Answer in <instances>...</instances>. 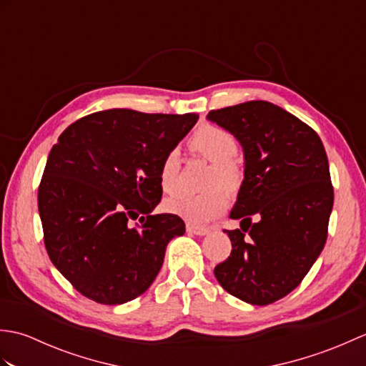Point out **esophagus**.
<instances>
[{"mask_svg": "<svg viewBox=\"0 0 366 366\" xmlns=\"http://www.w3.org/2000/svg\"><path fill=\"white\" fill-rule=\"evenodd\" d=\"M187 232L195 236H204L209 232V228L206 227H197V224H187Z\"/></svg>", "mask_w": 366, "mask_h": 366, "instance_id": "obj_1", "label": "esophagus"}]
</instances>
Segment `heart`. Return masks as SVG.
<instances>
[{
	"mask_svg": "<svg viewBox=\"0 0 366 366\" xmlns=\"http://www.w3.org/2000/svg\"><path fill=\"white\" fill-rule=\"evenodd\" d=\"M190 147L201 157L212 163L207 176V187H215L204 193H181L165 201L167 212L182 220L203 224L219 217L227 207V197L219 185L227 190H236L242 182V169L234 159L237 139L231 132L215 126H204L190 138ZM181 173V152L176 147L163 155L159 168V182L165 193H176Z\"/></svg>",
	"mask_w": 366,
	"mask_h": 366,
	"instance_id": "1",
	"label": "heart"
}]
</instances>
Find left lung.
<instances>
[{"mask_svg": "<svg viewBox=\"0 0 366 366\" xmlns=\"http://www.w3.org/2000/svg\"><path fill=\"white\" fill-rule=\"evenodd\" d=\"M244 147L245 169L224 229L231 254L214 269L234 297L269 305L295 290L327 240L333 207L329 160L320 135L266 100L209 112Z\"/></svg>", "mask_w": 366, "mask_h": 366, "instance_id": "1", "label": "left lung"}]
</instances>
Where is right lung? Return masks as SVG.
I'll list each match as a JSON object with an SVG mask.
<instances>
[{
	"mask_svg": "<svg viewBox=\"0 0 366 366\" xmlns=\"http://www.w3.org/2000/svg\"><path fill=\"white\" fill-rule=\"evenodd\" d=\"M197 121L113 108L75 121L51 147L37 192L44 244L84 297L119 305L157 277L168 242L185 232L181 217L151 214L159 168Z\"/></svg>",
	"mask_w": 366,
	"mask_h": 366,
	"instance_id": "add662e5",
	"label": "right lung"
}]
</instances>
